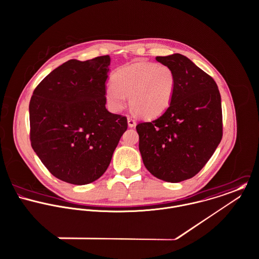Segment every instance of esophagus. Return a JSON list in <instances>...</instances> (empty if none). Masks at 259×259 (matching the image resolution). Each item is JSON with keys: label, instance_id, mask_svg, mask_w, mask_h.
Masks as SVG:
<instances>
[{"label": "esophagus", "instance_id": "obj_1", "mask_svg": "<svg viewBox=\"0 0 259 259\" xmlns=\"http://www.w3.org/2000/svg\"><path fill=\"white\" fill-rule=\"evenodd\" d=\"M136 125V120L133 119L132 117H128V126L129 127H134Z\"/></svg>", "mask_w": 259, "mask_h": 259}]
</instances>
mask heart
<instances>
[{"mask_svg": "<svg viewBox=\"0 0 259 259\" xmlns=\"http://www.w3.org/2000/svg\"><path fill=\"white\" fill-rule=\"evenodd\" d=\"M114 83L106 88V97L114 110H122L126 95L136 113L145 119L163 114L173 99L176 78L172 69L164 64L138 61L116 70Z\"/></svg>", "mask_w": 259, "mask_h": 259, "instance_id": "b5f03b06", "label": "heart"}]
</instances>
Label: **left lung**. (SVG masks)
Listing matches in <instances>:
<instances>
[{
	"mask_svg": "<svg viewBox=\"0 0 259 259\" xmlns=\"http://www.w3.org/2000/svg\"><path fill=\"white\" fill-rule=\"evenodd\" d=\"M174 72L176 85L169 108L136 126L147 170L167 182L195 176L222 139V108L211 76L181 54L156 57Z\"/></svg>",
	"mask_w": 259,
	"mask_h": 259,
	"instance_id": "1",
	"label": "left lung"
}]
</instances>
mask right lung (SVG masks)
I'll return each instance as SVG.
<instances>
[{"label":"right lung","mask_w":259,"mask_h":259,"mask_svg":"<svg viewBox=\"0 0 259 259\" xmlns=\"http://www.w3.org/2000/svg\"><path fill=\"white\" fill-rule=\"evenodd\" d=\"M110 57L69 60L53 70L29 105L31 145L56 178L84 185L100 178L127 130L106 107Z\"/></svg>","instance_id":"right-lung-1"}]
</instances>
